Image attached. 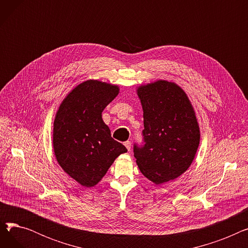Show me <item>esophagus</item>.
<instances>
[{"label":"esophagus","mask_w":248,"mask_h":248,"mask_svg":"<svg viewBox=\"0 0 248 248\" xmlns=\"http://www.w3.org/2000/svg\"><path fill=\"white\" fill-rule=\"evenodd\" d=\"M124 146H125V148L127 149V151H131V148H132V142L129 141V140H126V141H124Z\"/></svg>","instance_id":"1"}]
</instances>
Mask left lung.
<instances>
[{
  "instance_id": "left-lung-1",
  "label": "left lung",
  "mask_w": 248,
  "mask_h": 248,
  "mask_svg": "<svg viewBox=\"0 0 248 248\" xmlns=\"http://www.w3.org/2000/svg\"><path fill=\"white\" fill-rule=\"evenodd\" d=\"M144 109L142 142L134 144L140 172L155 184L174 180L190 167L200 132L186 93L177 84L160 80L140 86Z\"/></svg>"
}]
</instances>
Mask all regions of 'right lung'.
I'll return each instance as SVG.
<instances>
[{
	"instance_id": "add662e5",
	"label": "right lung",
	"mask_w": 248,
	"mask_h": 248,
	"mask_svg": "<svg viewBox=\"0 0 248 248\" xmlns=\"http://www.w3.org/2000/svg\"><path fill=\"white\" fill-rule=\"evenodd\" d=\"M119 94V87L87 80L63 100L53 128V147L63 170L85 187H93L107 174L126 148L111 138L101 112Z\"/></svg>"
}]
</instances>
